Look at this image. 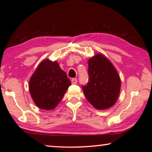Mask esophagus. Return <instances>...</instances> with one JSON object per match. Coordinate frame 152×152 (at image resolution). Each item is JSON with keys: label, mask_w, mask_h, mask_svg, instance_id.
I'll use <instances>...</instances> for the list:
<instances>
[{"label": "esophagus", "mask_w": 152, "mask_h": 152, "mask_svg": "<svg viewBox=\"0 0 152 152\" xmlns=\"http://www.w3.org/2000/svg\"><path fill=\"white\" fill-rule=\"evenodd\" d=\"M77 82H78V80H77V78H72V83L73 84H76Z\"/></svg>", "instance_id": "34e87169"}]
</instances>
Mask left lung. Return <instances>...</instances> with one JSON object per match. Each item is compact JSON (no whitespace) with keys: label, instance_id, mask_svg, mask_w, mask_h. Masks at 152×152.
<instances>
[{"label":"left lung","instance_id":"8db88e82","mask_svg":"<svg viewBox=\"0 0 152 152\" xmlns=\"http://www.w3.org/2000/svg\"><path fill=\"white\" fill-rule=\"evenodd\" d=\"M88 80L82 90L86 99L97 109L112 107L117 101L121 80L110 61L101 54L88 60Z\"/></svg>","mask_w":152,"mask_h":152}]
</instances>
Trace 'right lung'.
<instances>
[{"label":"right lung","mask_w":152,"mask_h":152,"mask_svg":"<svg viewBox=\"0 0 152 152\" xmlns=\"http://www.w3.org/2000/svg\"><path fill=\"white\" fill-rule=\"evenodd\" d=\"M71 82L57 61L41 62L29 81V92L40 109L52 110L57 106Z\"/></svg>","instance_id":"obj_1"}]
</instances>
